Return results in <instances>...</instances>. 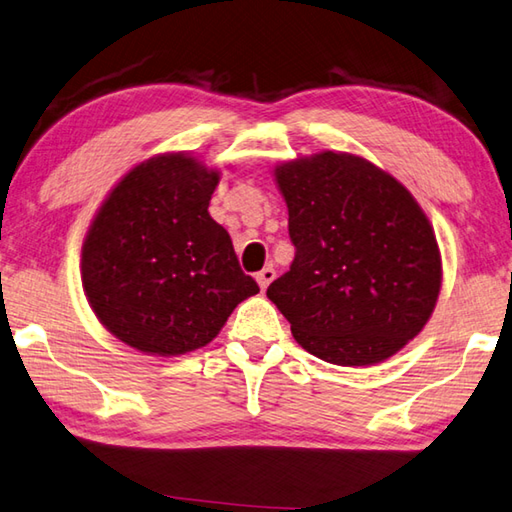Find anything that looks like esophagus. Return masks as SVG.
I'll return each mask as SVG.
<instances>
[{
    "mask_svg": "<svg viewBox=\"0 0 512 512\" xmlns=\"http://www.w3.org/2000/svg\"><path fill=\"white\" fill-rule=\"evenodd\" d=\"M257 284H259V288H262V290H266L268 286H270V282H273V279H275V268L273 266H266V268H262V270H259V273H257Z\"/></svg>",
    "mask_w": 512,
    "mask_h": 512,
    "instance_id": "34e87169",
    "label": "esophagus"
}]
</instances>
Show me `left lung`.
<instances>
[{
    "instance_id": "8db88e82",
    "label": "left lung",
    "mask_w": 512,
    "mask_h": 512,
    "mask_svg": "<svg viewBox=\"0 0 512 512\" xmlns=\"http://www.w3.org/2000/svg\"><path fill=\"white\" fill-rule=\"evenodd\" d=\"M295 259L266 295L310 355L373 366L422 333L442 288L433 224L410 190L339 150L275 166Z\"/></svg>"
}]
</instances>
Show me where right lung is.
Wrapping results in <instances>:
<instances>
[{
	"mask_svg": "<svg viewBox=\"0 0 512 512\" xmlns=\"http://www.w3.org/2000/svg\"><path fill=\"white\" fill-rule=\"evenodd\" d=\"M217 184V168L164 153L130 168L99 206L82 246V286L119 342L146 355L190 353L259 293L208 215Z\"/></svg>",
	"mask_w": 512,
	"mask_h": 512,
	"instance_id": "obj_1",
	"label": "right lung"
}]
</instances>
